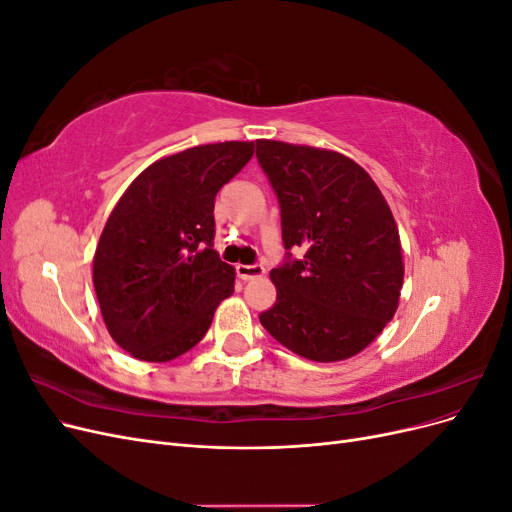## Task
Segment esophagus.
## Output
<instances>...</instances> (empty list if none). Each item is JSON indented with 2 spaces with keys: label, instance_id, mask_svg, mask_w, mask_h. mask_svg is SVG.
Here are the masks:
<instances>
[{
  "label": "esophagus",
  "instance_id": "esophagus-1",
  "mask_svg": "<svg viewBox=\"0 0 512 512\" xmlns=\"http://www.w3.org/2000/svg\"><path fill=\"white\" fill-rule=\"evenodd\" d=\"M237 275L241 280H256V277L265 275V267L262 265H237Z\"/></svg>",
  "mask_w": 512,
  "mask_h": 512
}]
</instances>
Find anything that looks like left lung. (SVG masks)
Wrapping results in <instances>:
<instances>
[{
  "label": "left lung",
  "instance_id": "8db88e82",
  "mask_svg": "<svg viewBox=\"0 0 512 512\" xmlns=\"http://www.w3.org/2000/svg\"><path fill=\"white\" fill-rule=\"evenodd\" d=\"M256 158L280 200L284 247L305 252L269 273L277 299L260 324L303 359L346 361L397 312L404 254L391 207L344 153L260 138Z\"/></svg>",
  "mask_w": 512,
  "mask_h": 512
}]
</instances>
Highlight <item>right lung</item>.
<instances>
[{
  "label": "right lung",
  "instance_id": "1",
  "mask_svg": "<svg viewBox=\"0 0 512 512\" xmlns=\"http://www.w3.org/2000/svg\"><path fill=\"white\" fill-rule=\"evenodd\" d=\"M254 156V141L185 149L147 166L108 215L94 254V288L108 333L138 361L192 350L235 269L213 250L215 194Z\"/></svg>",
  "mask_w": 512,
  "mask_h": 512
}]
</instances>
